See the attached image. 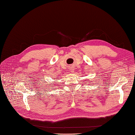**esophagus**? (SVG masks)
<instances>
[{
  "instance_id": "obj_1",
  "label": "esophagus",
  "mask_w": 135,
  "mask_h": 135,
  "mask_svg": "<svg viewBox=\"0 0 135 135\" xmlns=\"http://www.w3.org/2000/svg\"><path fill=\"white\" fill-rule=\"evenodd\" d=\"M70 70H71V73H74V70L73 68H70Z\"/></svg>"
}]
</instances>
